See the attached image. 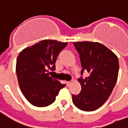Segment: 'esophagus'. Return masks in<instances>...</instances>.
<instances>
[{"instance_id": "obj_1", "label": "esophagus", "mask_w": 128, "mask_h": 128, "mask_svg": "<svg viewBox=\"0 0 128 128\" xmlns=\"http://www.w3.org/2000/svg\"><path fill=\"white\" fill-rule=\"evenodd\" d=\"M74 82V81H69V82H66V84H67V86H68V87H70V84H72V82Z\"/></svg>"}]
</instances>
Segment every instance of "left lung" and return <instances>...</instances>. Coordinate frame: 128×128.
<instances>
[{"instance_id":"1","label":"left lung","mask_w":128,"mask_h":128,"mask_svg":"<svg viewBox=\"0 0 128 128\" xmlns=\"http://www.w3.org/2000/svg\"><path fill=\"white\" fill-rule=\"evenodd\" d=\"M74 45L79 54L82 67L81 75L86 71L89 76L78 78L82 90L77 96L72 95L73 103L82 111H95L107 100L116 84L119 72L118 58L106 46L98 42H74Z\"/></svg>"}]
</instances>
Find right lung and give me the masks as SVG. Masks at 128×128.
Instances as JSON below:
<instances>
[{
	"instance_id": "right-lung-1",
	"label": "right lung",
	"mask_w": 128,
	"mask_h": 128,
	"mask_svg": "<svg viewBox=\"0 0 128 128\" xmlns=\"http://www.w3.org/2000/svg\"><path fill=\"white\" fill-rule=\"evenodd\" d=\"M68 43L43 40L23 50L16 59V72L19 85L25 98L35 106L52 104L60 90L66 86L50 76L54 70L59 53Z\"/></svg>"
}]
</instances>
